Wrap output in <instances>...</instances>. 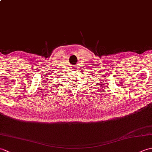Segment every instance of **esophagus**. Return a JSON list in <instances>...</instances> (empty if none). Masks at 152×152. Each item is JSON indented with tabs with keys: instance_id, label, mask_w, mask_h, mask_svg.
Masks as SVG:
<instances>
[{
	"instance_id": "esophagus-1",
	"label": "esophagus",
	"mask_w": 152,
	"mask_h": 152,
	"mask_svg": "<svg viewBox=\"0 0 152 152\" xmlns=\"http://www.w3.org/2000/svg\"><path fill=\"white\" fill-rule=\"evenodd\" d=\"M72 69H73V70H76V69H77V66H76V65H72Z\"/></svg>"
}]
</instances>
